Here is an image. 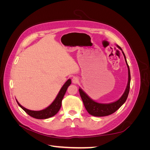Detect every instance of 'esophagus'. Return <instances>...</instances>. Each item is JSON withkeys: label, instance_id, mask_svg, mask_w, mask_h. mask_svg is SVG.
I'll return each instance as SVG.
<instances>
[{"label": "esophagus", "instance_id": "34e87169", "mask_svg": "<svg viewBox=\"0 0 150 150\" xmlns=\"http://www.w3.org/2000/svg\"><path fill=\"white\" fill-rule=\"evenodd\" d=\"M72 81V83L74 84H77L78 83H79V79L77 78V77H73Z\"/></svg>", "mask_w": 150, "mask_h": 150}]
</instances>
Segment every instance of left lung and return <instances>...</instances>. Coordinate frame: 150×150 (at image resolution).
<instances>
[{"mask_svg":"<svg viewBox=\"0 0 150 150\" xmlns=\"http://www.w3.org/2000/svg\"><path fill=\"white\" fill-rule=\"evenodd\" d=\"M117 47L122 51V54L125 57V59L127 67H128V82L127 84L126 88L125 89V91L122 95V96L115 102H113L109 104H103V103H99L95 102L93 99H91L87 94H86L83 91L81 88L79 89V91L81 99L83 101L84 105L85 106L86 110L89 112V114L91 115H93L94 116H106L110 115L112 113H114L123 104L126 100L128 98L129 91V88H130V80H131V75H130V71L129 66L127 63L126 59L125 57V54L122 51V49L117 45Z\"/></svg>","mask_w":150,"mask_h":150,"instance_id":"obj_1","label":"left lung"}]
</instances>
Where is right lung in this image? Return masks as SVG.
<instances>
[{"instance_id":"1","label":"right lung","mask_w":150,"mask_h":150,"mask_svg":"<svg viewBox=\"0 0 150 150\" xmlns=\"http://www.w3.org/2000/svg\"><path fill=\"white\" fill-rule=\"evenodd\" d=\"M71 84V80L69 79H68L66 83L63 85L62 87L61 88V90L59 92L57 97L56 99H54V101L52 103V104L46 108V109H44L43 110H40V111H32L28 110V109L25 108L22 106H21V104L19 103L17 100V104H19V106L26 113L30 116L31 117H34V118L36 119H47L49 118V117H51L55 115H56L59 110H60V108L61 107V104H62V100L63 99V97H64V94L66 92V90L70 84Z\"/></svg>"}]
</instances>
